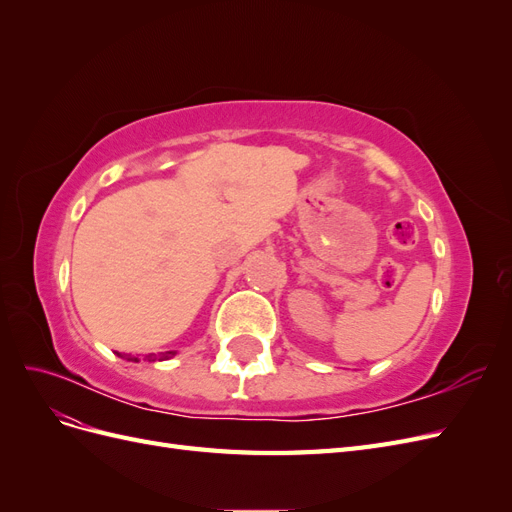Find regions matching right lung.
<instances>
[{"label":"right lung","mask_w":512,"mask_h":512,"mask_svg":"<svg viewBox=\"0 0 512 512\" xmlns=\"http://www.w3.org/2000/svg\"><path fill=\"white\" fill-rule=\"evenodd\" d=\"M175 354H177V350H168V352H160V356H156V354H149L147 359H149V361H156V359H158V361H166V359H173ZM126 359H128V361H134V363H138L136 356H126Z\"/></svg>","instance_id":"right-lung-1"}]
</instances>
